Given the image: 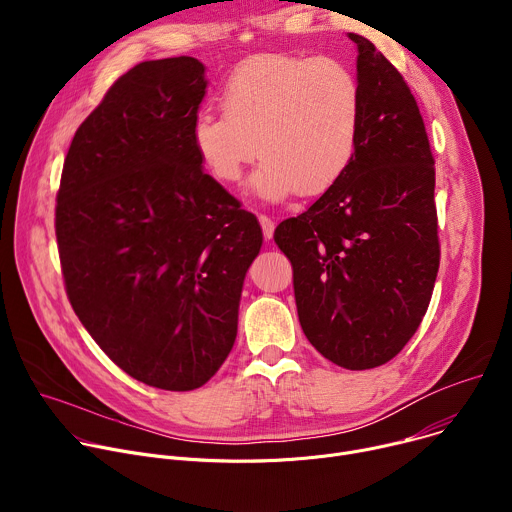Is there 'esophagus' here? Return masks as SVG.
<instances>
[{
  "instance_id": "esophagus-1",
  "label": "esophagus",
  "mask_w": 512,
  "mask_h": 512,
  "mask_svg": "<svg viewBox=\"0 0 512 512\" xmlns=\"http://www.w3.org/2000/svg\"><path fill=\"white\" fill-rule=\"evenodd\" d=\"M259 223H261V229H263V237H265V241H271V239H273V231H275V223L271 221L269 216H265V214H261V216H259Z\"/></svg>"
}]
</instances>
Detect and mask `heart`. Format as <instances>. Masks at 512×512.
<instances>
[{
  "label": "heart",
  "mask_w": 512,
  "mask_h": 512,
  "mask_svg": "<svg viewBox=\"0 0 512 512\" xmlns=\"http://www.w3.org/2000/svg\"><path fill=\"white\" fill-rule=\"evenodd\" d=\"M218 105L223 115L194 117V152L221 184H237L257 152L265 156L251 178L253 192L265 200L328 192L356 154L362 91L336 58H247L218 91Z\"/></svg>",
  "instance_id": "b5f03b06"
}]
</instances>
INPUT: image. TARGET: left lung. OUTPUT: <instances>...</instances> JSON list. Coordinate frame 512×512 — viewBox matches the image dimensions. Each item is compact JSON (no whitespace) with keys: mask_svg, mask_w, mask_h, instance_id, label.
Listing matches in <instances>:
<instances>
[{"mask_svg":"<svg viewBox=\"0 0 512 512\" xmlns=\"http://www.w3.org/2000/svg\"><path fill=\"white\" fill-rule=\"evenodd\" d=\"M362 125L346 174L275 243L294 267L302 330L342 369H375L419 328L440 269L435 168L401 72L358 34Z\"/></svg>","mask_w":512,"mask_h":512,"instance_id":"obj_1","label":"left lung"}]
</instances>
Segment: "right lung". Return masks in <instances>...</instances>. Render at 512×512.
Wrapping results in <instances>:
<instances>
[{"mask_svg":"<svg viewBox=\"0 0 512 512\" xmlns=\"http://www.w3.org/2000/svg\"><path fill=\"white\" fill-rule=\"evenodd\" d=\"M204 93L192 56L133 66L72 137L56 194L72 310L121 371L164 391L221 369L263 243L255 214L194 152Z\"/></svg>","mask_w":512,"mask_h":512,"instance_id":"right-lung-1","label":"right lung"}]
</instances>
